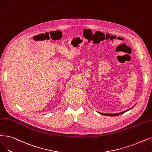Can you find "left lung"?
Returning <instances> with one entry per match:
<instances>
[{
	"mask_svg": "<svg viewBox=\"0 0 152 152\" xmlns=\"http://www.w3.org/2000/svg\"><path fill=\"white\" fill-rule=\"evenodd\" d=\"M135 105V104H134ZM132 108H130V109H129V110H125V111H122V112H121V113H113V114H106V113H100V114H102V115H106V116H118V115H121V114H123V113H125V112H126V111H128V110H131Z\"/></svg>",
	"mask_w": 152,
	"mask_h": 152,
	"instance_id": "left-lung-1",
	"label": "left lung"
}]
</instances>
